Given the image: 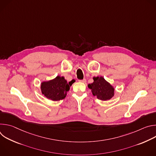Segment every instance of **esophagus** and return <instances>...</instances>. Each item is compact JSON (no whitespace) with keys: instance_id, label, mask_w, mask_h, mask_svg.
Wrapping results in <instances>:
<instances>
[{"instance_id":"1","label":"esophagus","mask_w":156,"mask_h":156,"mask_svg":"<svg viewBox=\"0 0 156 156\" xmlns=\"http://www.w3.org/2000/svg\"><path fill=\"white\" fill-rule=\"evenodd\" d=\"M79 81L81 82V83H86V79H83V80H80Z\"/></svg>"}]
</instances>
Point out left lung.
Wrapping results in <instances>:
<instances>
[{
    "instance_id": "left-lung-1",
    "label": "left lung",
    "mask_w": 156,
    "mask_h": 156,
    "mask_svg": "<svg viewBox=\"0 0 156 156\" xmlns=\"http://www.w3.org/2000/svg\"><path fill=\"white\" fill-rule=\"evenodd\" d=\"M93 83L87 85L93 96L102 101L110 100L114 96V87L106 81L103 76L93 77Z\"/></svg>"
}]
</instances>
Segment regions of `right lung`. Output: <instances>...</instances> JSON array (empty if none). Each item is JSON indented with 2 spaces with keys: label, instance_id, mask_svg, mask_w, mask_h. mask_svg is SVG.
I'll return each instance as SVG.
<instances>
[{
  "label": "right lung",
  "instance_id": "obj_1",
  "mask_svg": "<svg viewBox=\"0 0 156 156\" xmlns=\"http://www.w3.org/2000/svg\"><path fill=\"white\" fill-rule=\"evenodd\" d=\"M73 83H67L63 76H57L55 78L42 81L41 83V90L42 94L46 97L48 99L53 101H57L65 99L67 92L70 90V86L75 81L72 80Z\"/></svg>",
  "mask_w": 156,
  "mask_h": 156
}]
</instances>
